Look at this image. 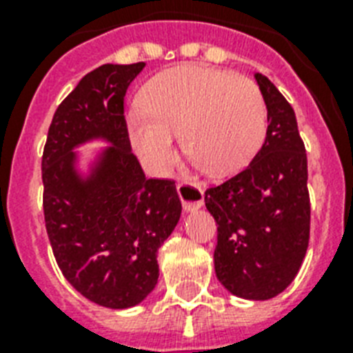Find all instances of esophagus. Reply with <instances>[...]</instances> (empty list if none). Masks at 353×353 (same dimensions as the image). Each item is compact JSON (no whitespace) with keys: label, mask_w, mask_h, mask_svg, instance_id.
Returning a JSON list of instances; mask_svg holds the SVG:
<instances>
[{"label":"esophagus","mask_w":353,"mask_h":353,"mask_svg":"<svg viewBox=\"0 0 353 353\" xmlns=\"http://www.w3.org/2000/svg\"><path fill=\"white\" fill-rule=\"evenodd\" d=\"M177 194H179V199H181L183 210L185 212H194V210L203 207L205 194L199 185H194V183L188 181L179 183L177 185Z\"/></svg>","instance_id":"esophagus-1"}]
</instances>
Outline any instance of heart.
I'll return each mask as SVG.
<instances>
[{
    "label": "heart",
    "mask_w": 353,
    "mask_h": 353,
    "mask_svg": "<svg viewBox=\"0 0 353 353\" xmlns=\"http://www.w3.org/2000/svg\"><path fill=\"white\" fill-rule=\"evenodd\" d=\"M139 99L143 110L128 113V135L154 174L174 159L177 133L196 165L225 177L251 163L268 132V108L258 85L207 65L185 63L161 71L144 84Z\"/></svg>",
    "instance_id": "b5f03b06"
}]
</instances>
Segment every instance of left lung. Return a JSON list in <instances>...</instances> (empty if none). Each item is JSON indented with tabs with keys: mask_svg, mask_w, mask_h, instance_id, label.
Here are the masks:
<instances>
[{
	"mask_svg": "<svg viewBox=\"0 0 353 353\" xmlns=\"http://www.w3.org/2000/svg\"><path fill=\"white\" fill-rule=\"evenodd\" d=\"M268 108L262 148L245 170L205 192L218 225L214 271L229 293L268 301L299 273L310 240L307 159L295 112L273 85L254 73Z\"/></svg>",
	"mask_w": 353,
	"mask_h": 353,
	"instance_id": "1",
	"label": "left lung"
}]
</instances>
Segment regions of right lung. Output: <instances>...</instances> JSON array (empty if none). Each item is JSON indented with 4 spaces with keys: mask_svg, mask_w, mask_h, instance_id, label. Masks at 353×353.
<instances>
[{
    "mask_svg": "<svg viewBox=\"0 0 353 353\" xmlns=\"http://www.w3.org/2000/svg\"><path fill=\"white\" fill-rule=\"evenodd\" d=\"M146 63H104L58 106L41 159L43 214L68 282L112 310L141 304L159 279L157 251L181 218L174 181L146 179L124 121L128 85ZM90 143L106 147L85 150Z\"/></svg>",
    "mask_w": 353,
    "mask_h": 353,
    "instance_id": "1",
    "label": "right lung"
}]
</instances>
